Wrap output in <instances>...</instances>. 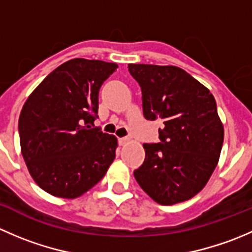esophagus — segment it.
Here are the masks:
<instances>
[{
    "mask_svg": "<svg viewBox=\"0 0 252 252\" xmlns=\"http://www.w3.org/2000/svg\"><path fill=\"white\" fill-rule=\"evenodd\" d=\"M129 141H130V138H126H126H121V139H119V144H121V145L128 144Z\"/></svg>",
    "mask_w": 252,
    "mask_h": 252,
    "instance_id": "1",
    "label": "esophagus"
}]
</instances>
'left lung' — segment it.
<instances>
[{"label": "left lung", "mask_w": 252, "mask_h": 252, "mask_svg": "<svg viewBox=\"0 0 252 252\" xmlns=\"http://www.w3.org/2000/svg\"><path fill=\"white\" fill-rule=\"evenodd\" d=\"M128 68L141 88L144 117L163 122L158 144H144L145 161L134 177L159 205L187 201L204 189L220 159L224 129L215 97L182 68Z\"/></svg>", "instance_id": "left-lung-1"}]
</instances>
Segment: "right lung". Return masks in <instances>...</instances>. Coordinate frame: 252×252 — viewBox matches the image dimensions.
<instances>
[{
	"instance_id": "obj_1",
	"label": "right lung",
	"mask_w": 252,
	"mask_h": 252,
	"mask_svg": "<svg viewBox=\"0 0 252 252\" xmlns=\"http://www.w3.org/2000/svg\"><path fill=\"white\" fill-rule=\"evenodd\" d=\"M117 68L74 58L51 72L25 101L18 123L20 149L30 175L48 194L75 199L110 168L117 138L94 121L101 85Z\"/></svg>"
}]
</instances>
